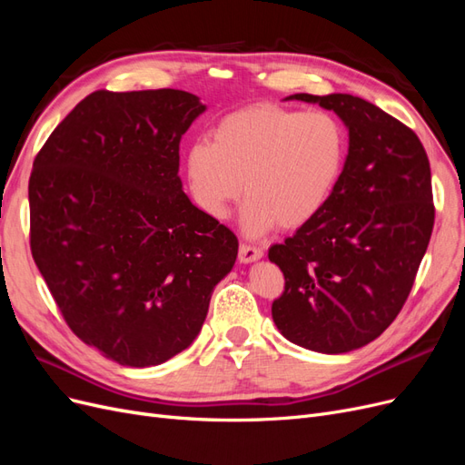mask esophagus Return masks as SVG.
<instances>
[{"mask_svg": "<svg viewBox=\"0 0 465 465\" xmlns=\"http://www.w3.org/2000/svg\"><path fill=\"white\" fill-rule=\"evenodd\" d=\"M263 256V250L260 246H252V244H241L238 248V260L242 263H250V262H256Z\"/></svg>", "mask_w": 465, "mask_h": 465, "instance_id": "34e87169", "label": "esophagus"}]
</instances>
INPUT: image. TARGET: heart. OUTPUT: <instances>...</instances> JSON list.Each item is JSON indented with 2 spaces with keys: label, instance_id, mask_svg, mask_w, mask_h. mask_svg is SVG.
<instances>
[{
  "label": "heart",
  "instance_id": "b5f03b06",
  "mask_svg": "<svg viewBox=\"0 0 465 465\" xmlns=\"http://www.w3.org/2000/svg\"><path fill=\"white\" fill-rule=\"evenodd\" d=\"M345 161L347 135L330 112L258 104L224 116L211 143L192 145L186 174L195 203L215 219L244 193L242 227L262 236L275 223H311L340 184Z\"/></svg>",
  "mask_w": 465,
  "mask_h": 465
}]
</instances>
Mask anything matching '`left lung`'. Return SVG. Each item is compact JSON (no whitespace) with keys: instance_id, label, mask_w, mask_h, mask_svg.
Returning a JSON list of instances; mask_svg holds the SVG:
<instances>
[{"instance_id":"8db88e82","label":"left lung","mask_w":465,"mask_h":465,"mask_svg":"<svg viewBox=\"0 0 465 465\" xmlns=\"http://www.w3.org/2000/svg\"><path fill=\"white\" fill-rule=\"evenodd\" d=\"M287 101L333 110L349 130V153L326 207L270 248L285 275L272 316L292 343L347 353L376 340L410 297L434 224L430 164L415 132L364 98L299 93Z\"/></svg>"}]
</instances>
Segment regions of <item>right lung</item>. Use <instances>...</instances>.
I'll return each instance as SVG.
<instances>
[{"label": "right lung", "instance_id": "add662e5", "mask_svg": "<svg viewBox=\"0 0 465 465\" xmlns=\"http://www.w3.org/2000/svg\"><path fill=\"white\" fill-rule=\"evenodd\" d=\"M203 110L178 89L94 91L33 163L35 263L72 331L124 367L190 347L238 254L178 176L180 139Z\"/></svg>", "mask_w": 465, "mask_h": 465}]
</instances>
